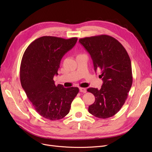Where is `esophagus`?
I'll list each match as a JSON object with an SVG mask.
<instances>
[{"label":"esophagus","instance_id":"obj_1","mask_svg":"<svg viewBox=\"0 0 152 152\" xmlns=\"http://www.w3.org/2000/svg\"><path fill=\"white\" fill-rule=\"evenodd\" d=\"M79 91H80L81 92L83 93H86L87 92V89L86 88H84V87H80V88H79Z\"/></svg>","mask_w":152,"mask_h":152}]
</instances>
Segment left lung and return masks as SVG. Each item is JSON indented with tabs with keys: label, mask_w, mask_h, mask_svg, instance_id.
I'll use <instances>...</instances> for the list:
<instances>
[{
	"label": "left lung",
	"mask_w": 152,
	"mask_h": 152,
	"mask_svg": "<svg viewBox=\"0 0 152 152\" xmlns=\"http://www.w3.org/2000/svg\"><path fill=\"white\" fill-rule=\"evenodd\" d=\"M79 42L89 53L95 71H101L103 81L100 90L87 89L95 99L89 112L99 118L113 116L124 104L132 84L129 55L118 40L108 35L84 37Z\"/></svg>",
	"instance_id": "left-lung-1"
}]
</instances>
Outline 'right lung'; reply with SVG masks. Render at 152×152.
<instances>
[{
	"label": "right lung",
	"instance_id": "add662e5",
	"mask_svg": "<svg viewBox=\"0 0 152 152\" xmlns=\"http://www.w3.org/2000/svg\"><path fill=\"white\" fill-rule=\"evenodd\" d=\"M77 37L65 39L53 36L39 37L27 47L20 66V81L37 112L50 120H58L69 113L78 87L55 86L60 61L76 44Z\"/></svg>",
	"mask_w": 152,
	"mask_h": 152
}]
</instances>
